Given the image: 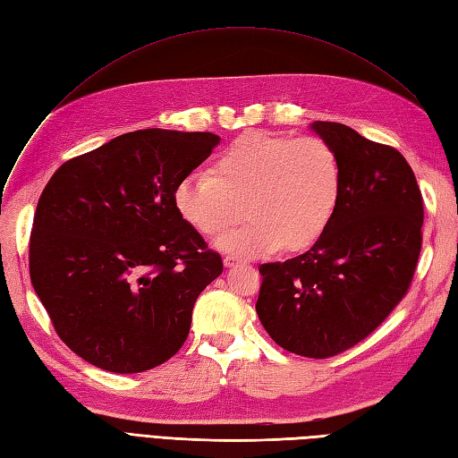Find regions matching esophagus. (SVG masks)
I'll use <instances>...</instances> for the list:
<instances>
[{"instance_id": "1", "label": "esophagus", "mask_w": 458, "mask_h": 458, "mask_svg": "<svg viewBox=\"0 0 458 458\" xmlns=\"http://www.w3.org/2000/svg\"><path fill=\"white\" fill-rule=\"evenodd\" d=\"M224 263H225V267H233V266H239V263H242V258L229 254V256L224 258Z\"/></svg>"}]
</instances>
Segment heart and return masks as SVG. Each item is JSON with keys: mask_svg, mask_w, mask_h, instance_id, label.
Masks as SVG:
<instances>
[{"mask_svg": "<svg viewBox=\"0 0 458 458\" xmlns=\"http://www.w3.org/2000/svg\"><path fill=\"white\" fill-rule=\"evenodd\" d=\"M342 170L335 148L318 137L248 131L219 152L212 170L187 174L175 185L177 214L204 237L239 216L217 237L221 250L241 256L296 252L311 246L335 216Z\"/></svg>", "mask_w": 458, "mask_h": 458, "instance_id": "obj_1", "label": "heart"}]
</instances>
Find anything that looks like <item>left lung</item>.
I'll return each instance as SVG.
<instances>
[{
    "label": "left lung",
    "instance_id": "1",
    "mask_svg": "<svg viewBox=\"0 0 458 458\" xmlns=\"http://www.w3.org/2000/svg\"><path fill=\"white\" fill-rule=\"evenodd\" d=\"M311 128L338 157V208L308 252L259 266L256 311L283 350L327 359L365 340L409 293L424 204L397 148L338 122Z\"/></svg>",
    "mask_w": 458,
    "mask_h": 458
}]
</instances>
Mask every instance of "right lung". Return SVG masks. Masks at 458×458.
I'll use <instances>...</instances> for the list:
<instances>
[{
  "label": "right lung",
  "instance_id": "right-lung-1",
  "mask_svg": "<svg viewBox=\"0 0 458 458\" xmlns=\"http://www.w3.org/2000/svg\"><path fill=\"white\" fill-rule=\"evenodd\" d=\"M208 131L137 130L66 160L38 200L30 281L59 338L108 372L155 369L185 344L224 271L174 191L210 157Z\"/></svg>",
  "mask_w": 458,
  "mask_h": 458
}]
</instances>
